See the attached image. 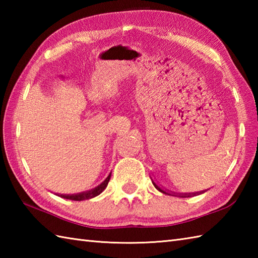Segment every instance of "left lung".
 Segmentation results:
<instances>
[{
  "label": "left lung",
  "instance_id": "obj_1",
  "mask_svg": "<svg viewBox=\"0 0 258 258\" xmlns=\"http://www.w3.org/2000/svg\"><path fill=\"white\" fill-rule=\"evenodd\" d=\"M152 183H153V185L155 186V188H156V189H158L160 191H162V193H164V194H167V195H172L171 193H169V191H167V190H164L163 188H161V187H160V186H157V185L155 184L154 180H153V179H152ZM202 193H204V191H201V193H191V194H190V193H189V194H174V193H173V196L175 195V196H178V197H190L191 195L202 194Z\"/></svg>",
  "mask_w": 258,
  "mask_h": 258
}]
</instances>
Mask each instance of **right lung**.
Returning a JSON list of instances; mask_svg holds the SVG:
<instances>
[{
    "label": "right lung",
    "mask_w": 258,
    "mask_h": 258,
    "mask_svg": "<svg viewBox=\"0 0 258 258\" xmlns=\"http://www.w3.org/2000/svg\"><path fill=\"white\" fill-rule=\"evenodd\" d=\"M111 174L109 173L108 176L106 177V179L104 180L102 184H100L97 186V187L93 188L91 190H87V191H83V193H79V194H72V195H65V194H61L58 196L63 197V199H67V200H72V201H84V200H90L93 199V197H95L97 195H100L102 191L106 188V186L109 182V178H111Z\"/></svg>",
    "instance_id": "1"
}]
</instances>
